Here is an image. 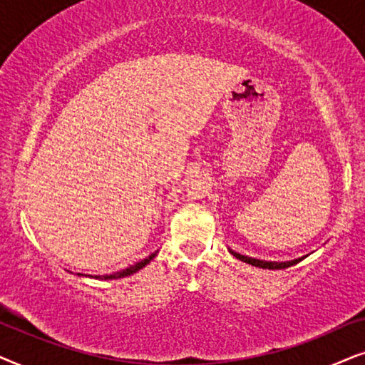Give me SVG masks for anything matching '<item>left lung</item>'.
I'll use <instances>...</instances> for the list:
<instances>
[{
  "label": "left lung",
  "instance_id": "obj_1",
  "mask_svg": "<svg viewBox=\"0 0 365 365\" xmlns=\"http://www.w3.org/2000/svg\"><path fill=\"white\" fill-rule=\"evenodd\" d=\"M230 254L233 257H237V259L245 262V264H250L254 267H260V269H269V270H280V269H287V267H292L295 264H299L300 260L305 259V257H300V259H295V260H290V262H267V260H260V259H252V257H247V255H242V254H237V252L230 250Z\"/></svg>",
  "mask_w": 365,
  "mask_h": 365
}]
</instances>
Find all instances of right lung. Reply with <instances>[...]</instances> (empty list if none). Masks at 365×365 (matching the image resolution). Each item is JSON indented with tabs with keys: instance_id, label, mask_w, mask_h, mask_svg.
Listing matches in <instances>:
<instances>
[{
	"instance_id": "right-lung-1",
	"label": "right lung",
	"mask_w": 365,
	"mask_h": 365,
	"mask_svg": "<svg viewBox=\"0 0 365 365\" xmlns=\"http://www.w3.org/2000/svg\"><path fill=\"white\" fill-rule=\"evenodd\" d=\"M157 254H158V252H153V254L148 255L147 259L137 262V264H135V265H130L128 269L115 272V274H110V275H88V277H93V279H101V280H115V279H121V277H128V275L135 274V272H138L140 269H143L145 265H148L150 262H152L155 257H157ZM78 275H83V274H78Z\"/></svg>"
}]
</instances>
